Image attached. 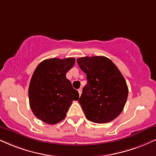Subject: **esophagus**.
<instances>
[{
	"instance_id": "34e87169",
	"label": "esophagus",
	"mask_w": 156,
	"mask_h": 156,
	"mask_svg": "<svg viewBox=\"0 0 156 156\" xmlns=\"http://www.w3.org/2000/svg\"><path fill=\"white\" fill-rule=\"evenodd\" d=\"M78 92H79V94H80V95H81V94H82V89H81V88H80V89L78 90Z\"/></svg>"
}]
</instances>
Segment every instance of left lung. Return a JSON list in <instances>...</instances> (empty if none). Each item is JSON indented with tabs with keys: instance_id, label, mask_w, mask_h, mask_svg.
Masks as SVG:
<instances>
[{
	"instance_id": "obj_1",
	"label": "left lung",
	"mask_w": 156,
	"mask_h": 156,
	"mask_svg": "<svg viewBox=\"0 0 156 156\" xmlns=\"http://www.w3.org/2000/svg\"><path fill=\"white\" fill-rule=\"evenodd\" d=\"M87 75L79 103L86 118L98 124L110 122L122 113L128 97L126 80L117 66L105 56L76 59Z\"/></svg>"
}]
</instances>
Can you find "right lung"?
Masks as SVG:
<instances>
[{
	"mask_svg": "<svg viewBox=\"0 0 156 156\" xmlns=\"http://www.w3.org/2000/svg\"><path fill=\"white\" fill-rule=\"evenodd\" d=\"M74 58L46 59L35 69L29 86V101L37 118L49 124L66 117L73 101L79 99L66 74L74 65Z\"/></svg>",
	"mask_w": 156,
	"mask_h": 156,
	"instance_id": "right-lung-1",
	"label": "right lung"
}]
</instances>
